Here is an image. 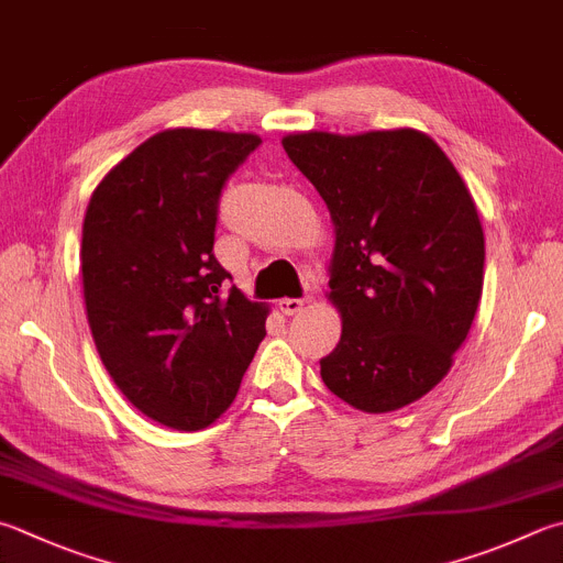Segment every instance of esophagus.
Segmentation results:
<instances>
[{"instance_id":"obj_1","label":"esophagus","mask_w":563,"mask_h":563,"mask_svg":"<svg viewBox=\"0 0 563 563\" xmlns=\"http://www.w3.org/2000/svg\"><path fill=\"white\" fill-rule=\"evenodd\" d=\"M277 306H279V311H282L284 316H296V313L303 311L306 301H303V299H279Z\"/></svg>"}]
</instances>
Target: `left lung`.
Segmentation results:
<instances>
[{"label":"left lung","instance_id":"obj_1","mask_svg":"<svg viewBox=\"0 0 563 563\" xmlns=\"http://www.w3.org/2000/svg\"><path fill=\"white\" fill-rule=\"evenodd\" d=\"M282 144L335 232L325 299L343 331L321 360L325 387L367 413L407 407L449 375L478 311L485 238L471 190L411 126Z\"/></svg>","mask_w":563,"mask_h":563}]
</instances>
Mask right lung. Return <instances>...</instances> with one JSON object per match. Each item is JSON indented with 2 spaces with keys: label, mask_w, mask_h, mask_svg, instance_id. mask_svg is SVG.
Segmentation results:
<instances>
[{
  "label": "right lung",
  "mask_w": 563,
  "mask_h": 563,
  "mask_svg": "<svg viewBox=\"0 0 563 563\" xmlns=\"http://www.w3.org/2000/svg\"><path fill=\"white\" fill-rule=\"evenodd\" d=\"M252 132L174 126L104 174L82 220L90 333L122 395L168 429L198 431L235 401L267 335L213 254L218 198L260 146Z\"/></svg>",
  "instance_id": "right-lung-1"
}]
</instances>
